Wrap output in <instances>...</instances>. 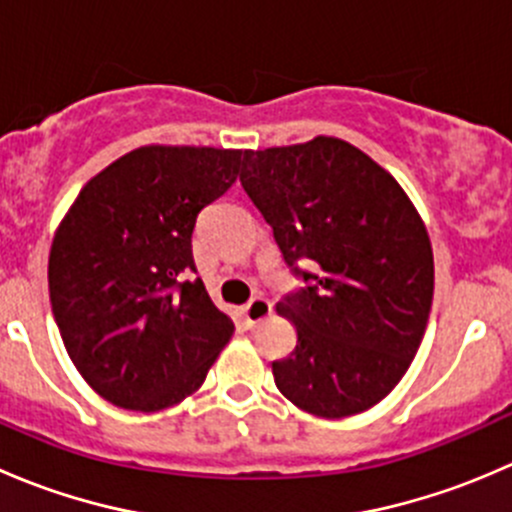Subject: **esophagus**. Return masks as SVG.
Segmentation results:
<instances>
[{"mask_svg":"<svg viewBox=\"0 0 512 512\" xmlns=\"http://www.w3.org/2000/svg\"><path fill=\"white\" fill-rule=\"evenodd\" d=\"M240 312H242V319H245L247 327H257V324L265 322V319L272 314V302L265 297H255V299H250V302H247Z\"/></svg>","mask_w":512,"mask_h":512,"instance_id":"obj_1","label":"esophagus"}]
</instances>
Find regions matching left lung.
Instances as JSON below:
<instances>
[{
    "instance_id": "obj_1",
    "label": "left lung",
    "mask_w": 512,
    "mask_h": 512,
    "mask_svg": "<svg viewBox=\"0 0 512 512\" xmlns=\"http://www.w3.org/2000/svg\"><path fill=\"white\" fill-rule=\"evenodd\" d=\"M242 188L309 287L277 302L297 332L280 394L322 418L361 414L404 379L433 302V250L399 180L334 136L247 151Z\"/></svg>"
}]
</instances>
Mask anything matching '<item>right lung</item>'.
Here are the masks:
<instances>
[{
  "label": "right lung",
  "mask_w": 512,
  "mask_h": 512,
  "mask_svg": "<svg viewBox=\"0 0 512 512\" xmlns=\"http://www.w3.org/2000/svg\"><path fill=\"white\" fill-rule=\"evenodd\" d=\"M247 151L141 146L96 173L54 232L49 297L86 384L128 411L168 409L203 386L235 324L195 270L193 230Z\"/></svg>",
  "instance_id": "obj_1"
}]
</instances>
